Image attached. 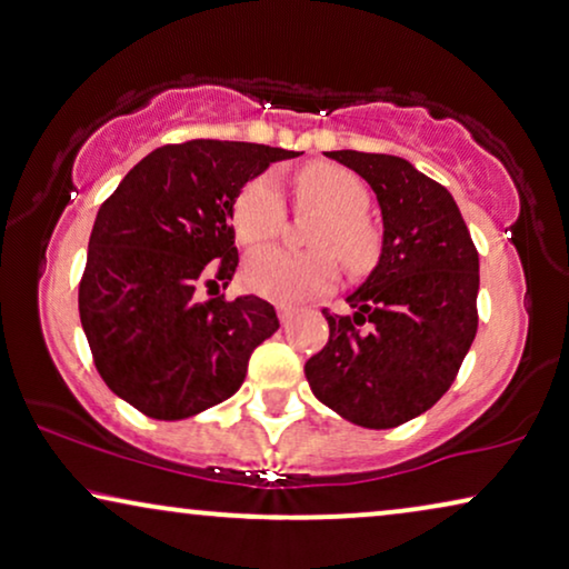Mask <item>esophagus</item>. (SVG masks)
<instances>
[{"mask_svg":"<svg viewBox=\"0 0 569 569\" xmlns=\"http://www.w3.org/2000/svg\"><path fill=\"white\" fill-rule=\"evenodd\" d=\"M277 316H279V320H282V323L287 326V323H290V320L295 318V310L290 308V305H277Z\"/></svg>","mask_w":569,"mask_h":569,"instance_id":"34e87169","label":"esophagus"}]
</instances>
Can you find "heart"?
Listing matches in <instances>:
<instances>
[{
	"label": "heart",
	"mask_w": 569,
	"mask_h": 569,
	"mask_svg": "<svg viewBox=\"0 0 569 569\" xmlns=\"http://www.w3.org/2000/svg\"><path fill=\"white\" fill-rule=\"evenodd\" d=\"M300 210H318L310 243L318 251L264 249L246 261V284L269 300L298 305L326 295L339 279V261L365 267L377 251V230L367 218L365 182L336 163H310L295 179ZM287 220V200L274 174H261L241 189L233 204V230L243 246H261L279 236Z\"/></svg>",
	"instance_id": "b5f03b06"
}]
</instances>
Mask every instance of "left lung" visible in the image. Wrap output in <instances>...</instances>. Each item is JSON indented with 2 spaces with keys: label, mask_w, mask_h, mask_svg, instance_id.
<instances>
[{
  "label": "left lung",
  "mask_w": 569,
  "mask_h": 569,
  "mask_svg": "<svg viewBox=\"0 0 569 569\" xmlns=\"http://www.w3.org/2000/svg\"><path fill=\"white\" fill-rule=\"evenodd\" d=\"M382 208L380 264L346 302L323 308L328 341L305 361L316 398L346 421L395 428L426 413L457 380L477 333L480 257L455 197L387 153L331 151Z\"/></svg>",
  "instance_id": "obj_1"
}]
</instances>
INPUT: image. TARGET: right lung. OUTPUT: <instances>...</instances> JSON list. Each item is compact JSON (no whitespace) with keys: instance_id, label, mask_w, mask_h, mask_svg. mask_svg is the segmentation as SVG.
<instances>
[{"instance_id":"1","label":"right lung","mask_w":569,"mask_h":569,"mask_svg":"<svg viewBox=\"0 0 569 569\" xmlns=\"http://www.w3.org/2000/svg\"><path fill=\"white\" fill-rule=\"evenodd\" d=\"M295 156L210 138L169 143L102 202L79 318L104 385L143 416L182 421L228 400L253 349L279 328L274 308L257 295L200 300L197 287L233 277L230 218L241 187Z\"/></svg>"}]
</instances>
